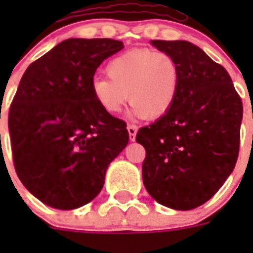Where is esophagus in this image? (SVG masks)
I'll return each instance as SVG.
<instances>
[{
  "label": "esophagus",
  "instance_id": "obj_1",
  "mask_svg": "<svg viewBox=\"0 0 253 253\" xmlns=\"http://www.w3.org/2000/svg\"><path fill=\"white\" fill-rule=\"evenodd\" d=\"M126 129H128V133H129V139H130L131 142H134V140H135V137H137L138 126L135 124H128Z\"/></svg>",
  "mask_w": 253,
  "mask_h": 253
}]
</instances>
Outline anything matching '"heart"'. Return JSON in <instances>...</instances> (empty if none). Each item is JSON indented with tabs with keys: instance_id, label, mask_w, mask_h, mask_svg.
<instances>
[{
	"instance_id": "obj_1",
	"label": "heart",
	"mask_w": 253,
	"mask_h": 253,
	"mask_svg": "<svg viewBox=\"0 0 253 253\" xmlns=\"http://www.w3.org/2000/svg\"><path fill=\"white\" fill-rule=\"evenodd\" d=\"M107 78H95L91 90L107 114H119L129 97L135 116L154 120L173 104L180 82L177 63L171 55L151 49H131L107 63Z\"/></svg>"
}]
</instances>
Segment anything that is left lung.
Returning a JSON list of instances; mask_svg holds the SVG:
<instances>
[{"mask_svg":"<svg viewBox=\"0 0 253 253\" xmlns=\"http://www.w3.org/2000/svg\"><path fill=\"white\" fill-rule=\"evenodd\" d=\"M180 71L173 104L138 130L146 148L143 184L160 204L190 210L207 203L236 166L242 100L231 76L199 46L185 40H152Z\"/></svg>","mask_w":253,"mask_h":253,"instance_id":"1","label":"left lung"}]
</instances>
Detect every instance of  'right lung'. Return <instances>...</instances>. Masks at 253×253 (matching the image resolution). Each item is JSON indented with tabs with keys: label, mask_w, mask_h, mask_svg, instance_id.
Segmentation results:
<instances>
[{
	"label": "right lung",
	"mask_w": 253,
	"mask_h": 253,
	"mask_svg": "<svg viewBox=\"0 0 253 253\" xmlns=\"http://www.w3.org/2000/svg\"><path fill=\"white\" fill-rule=\"evenodd\" d=\"M124 44L67 39L28 67L8 113L13 166L22 185L55 209L90 203L111 161L126 147L123 120L92 95L96 69Z\"/></svg>",
	"instance_id": "obj_1"
}]
</instances>
